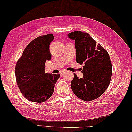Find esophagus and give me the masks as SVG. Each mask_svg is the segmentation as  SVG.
Instances as JSON below:
<instances>
[{
  "instance_id": "esophagus-1",
  "label": "esophagus",
  "mask_w": 132,
  "mask_h": 132,
  "mask_svg": "<svg viewBox=\"0 0 132 132\" xmlns=\"http://www.w3.org/2000/svg\"><path fill=\"white\" fill-rule=\"evenodd\" d=\"M65 73H66V71H61V73H60V74H61V76H63Z\"/></svg>"
}]
</instances>
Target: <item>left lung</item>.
Returning <instances> with one entry per match:
<instances>
[{"mask_svg": "<svg viewBox=\"0 0 132 132\" xmlns=\"http://www.w3.org/2000/svg\"><path fill=\"white\" fill-rule=\"evenodd\" d=\"M75 41L77 62L84 64L83 77L74 74L71 88L78 97L90 101L99 97L109 86L112 76V64L109 53L89 34L74 31L68 35Z\"/></svg>", "mask_w": 132, "mask_h": 132, "instance_id": "1", "label": "left lung"}]
</instances>
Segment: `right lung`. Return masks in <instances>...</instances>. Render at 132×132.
<instances>
[{
    "label": "right lung",
    "instance_id": "obj_1",
    "mask_svg": "<svg viewBox=\"0 0 132 132\" xmlns=\"http://www.w3.org/2000/svg\"><path fill=\"white\" fill-rule=\"evenodd\" d=\"M52 34L36 38L27 46L15 67V77L19 88L28 100L41 103L52 95L59 74L46 73L45 63L50 61Z\"/></svg>",
    "mask_w": 132,
    "mask_h": 132
}]
</instances>
